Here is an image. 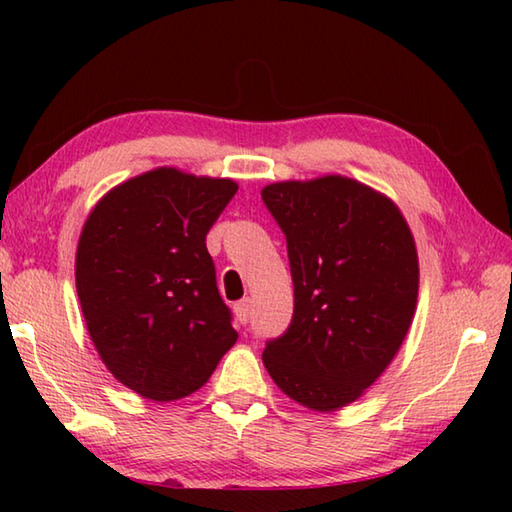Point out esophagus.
I'll return each instance as SVG.
<instances>
[{
  "label": "esophagus",
  "mask_w": 512,
  "mask_h": 512,
  "mask_svg": "<svg viewBox=\"0 0 512 512\" xmlns=\"http://www.w3.org/2000/svg\"><path fill=\"white\" fill-rule=\"evenodd\" d=\"M235 317L239 323H248L250 317V299H242L239 303H235Z\"/></svg>",
  "instance_id": "34e87169"
}]
</instances>
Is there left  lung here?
Here are the masks:
<instances>
[{"instance_id": "8db88e82", "label": "left lung", "mask_w": 512, "mask_h": 512, "mask_svg": "<svg viewBox=\"0 0 512 512\" xmlns=\"http://www.w3.org/2000/svg\"><path fill=\"white\" fill-rule=\"evenodd\" d=\"M262 200L286 235L295 312L264 365L299 405L334 411L376 383L416 312V242L387 195L343 176L275 182Z\"/></svg>"}]
</instances>
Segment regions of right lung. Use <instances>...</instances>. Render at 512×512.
Here are the masks:
<instances>
[{
	"mask_svg": "<svg viewBox=\"0 0 512 512\" xmlns=\"http://www.w3.org/2000/svg\"><path fill=\"white\" fill-rule=\"evenodd\" d=\"M237 193L228 178L160 167L105 193L76 246V292L101 361L156 402L211 378L237 341L206 233Z\"/></svg>",
	"mask_w": 512,
	"mask_h": 512,
	"instance_id": "1",
	"label": "right lung"
}]
</instances>
